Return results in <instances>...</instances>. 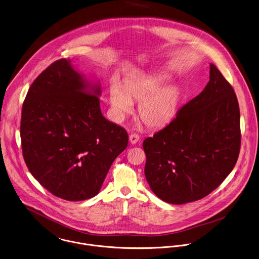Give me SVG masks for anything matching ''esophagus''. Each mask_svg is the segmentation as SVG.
<instances>
[{
	"instance_id": "esophagus-1",
	"label": "esophagus",
	"mask_w": 259,
	"mask_h": 259,
	"mask_svg": "<svg viewBox=\"0 0 259 259\" xmlns=\"http://www.w3.org/2000/svg\"><path fill=\"white\" fill-rule=\"evenodd\" d=\"M139 139H140L139 135H137V134H131L129 136V141L131 144H136L139 141Z\"/></svg>"
}]
</instances>
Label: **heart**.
<instances>
[{"label":"heart","instance_id":"obj_1","mask_svg":"<svg viewBox=\"0 0 259 259\" xmlns=\"http://www.w3.org/2000/svg\"><path fill=\"white\" fill-rule=\"evenodd\" d=\"M170 76L165 73L142 75L125 81L123 87L114 83L109 89L112 117L121 122L133 111V101H138L139 116L150 128L167 125L176 115L181 101V89L166 85Z\"/></svg>","mask_w":259,"mask_h":259}]
</instances>
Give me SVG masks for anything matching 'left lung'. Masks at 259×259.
<instances>
[{"label":"left lung","instance_id":"1","mask_svg":"<svg viewBox=\"0 0 259 259\" xmlns=\"http://www.w3.org/2000/svg\"><path fill=\"white\" fill-rule=\"evenodd\" d=\"M240 112L231 85L210 64L204 90L143 142L145 177L171 204L199 200L232 171L240 150Z\"/></svg>","mask_w":259,"mask_h":259}]
</instances>
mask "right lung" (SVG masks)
Returning <instances> with one entry per match:
<instances>
[{
  "label": "right lung",
  "mask_w": 259,
  "mask_h": 259,
  "mask_svg": "<svg viewBox=\"0 0 259 259\" xmlns=\"http://www.w3.org/2000/svg\"><path fill=\"white\" fill-rule=\"evenodd\" d=\"M101 86L61 59L31 85L21 118L22 150L35 179L57 197L96 196L115 160L128 145L124 128L101 112Z\"/></svg>",
  "instance_id": "right-lung-1"
}]
</instances>
